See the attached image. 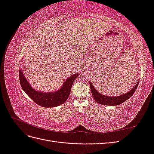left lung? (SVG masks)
Returning a JSON list of instances; mask_svg holds the SVG:
<instances>
[{"mask_svg":"<svg viewBox=\"0 0 154 154\" xmlns=\"http://www.w3.org/2000/svg\"><path fill=\"white\" fill-rule=\"evenodd\" d=\"M89 83H90L92 97L97 103H98L99 104H101V105L111 106V105H118L122 104L126 100H127L128 98H130V97L133 95L135 91H136V88L139 85V82L136 83V85L132 88V90H130V91L125 93V94L123 95L118 96H107L103 94H101L98 91H97L94 85L92 84V83L90 81H89Z\"/></svg>","mask_w":154,"mask_h":154,"instance_id":"1","label":"left lung"}]
</instances>
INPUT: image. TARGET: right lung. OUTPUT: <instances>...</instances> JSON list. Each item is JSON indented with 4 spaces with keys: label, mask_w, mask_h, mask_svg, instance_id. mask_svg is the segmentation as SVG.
I'll use <instances>...</instances> for the list:
<instances>
[{
    "label": "right lung",
    "mask_w": 154,
    "mask_h": 154,
    "mask_svg": "<svg viewBox=\"0 0 154 154\" xmlns=\"http://www.w3.org/2000/svg\"><path fill=\"white\" fill-rule=\"evenodd\" d=\"M78 75L79 74H74L66 79L62 87L57 91L45 92L34 89L27 80L22 70H19V80L23 91L36 104L48 108L57 106L67 101L71 93L73 82Z\"/></svg>",
    "instance_id": "right-lung-1"
}]
</instances>
